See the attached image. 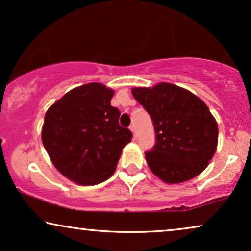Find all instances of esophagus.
<instances>
[{
	"mask_svg": "<svg viewBox=\"0 0 251 251\" xmlns=\"http://www.w3.org/2000/svg\"><path fill=\"white\" fill-rule=\"evenodd\" d=\"M129 129H131L132 133H133V136H134V138H135V136H136V131H135V126H134V124H133V125L129 126Z\"/></svg>",
	"mask_w": 251,
	"mask_h": 251,
	"instance_id": "obj_1",
	"label": "esophagus"
}]
</instances>
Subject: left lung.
Returning <instances> with one entry per match:
<instances>
[{
    "label": "left lung",
    "mask_w": 251,
    "mask_h": 251,
    "mask_svg": "<svg viewBox=\"0 0 251 251\" xmlns=\"http://www.w3.org/2000/svg\"><path fill=\"white\" fill-rule=\"evenodd\" d=\"M132 94L153 120L156 141L145 154L154 175L169 184L199 175L218 145V125L207 105L186 89L164 82L133 88Z\"/></svg>",
    "instance_id": "1"
}]
</instances>
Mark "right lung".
<instances>
[{"mask_svg": "<svg viewBox=\"0 0 251 251\" xmlns=\"http://www.w3.org/2000/svg\"><path fill=\"white\" fill-rule=\"evenodd\" d=\"M113 90L88 83L68 91L47 110L41 140L63 176L81 185H96L115 173L132 132L119 125L111 105Z\"/></svg>", "mask_w": 251, "mask_h": 251, "instance_id": "obj_1", "label": "right lung"}]
</instances>
